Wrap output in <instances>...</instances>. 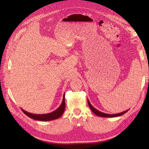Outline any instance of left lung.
Listing matches in <instances>:
<instances>
[{"instance_id": "left-lung-1", "label": "left lung", "mask_w": 149, "mask_h": 149, "mask_svg": "<svg viewBox=\"0 0 149 149\" xmlns=\"http://www.w3.org/2000/svg\"><path fill=\"white\" fill-rule=\"evenodd\" d=\"M88 105H89L90 108L93 112V113L95 114V115H97L98 116H100V117H107V118H108V117L120 116H122V115H123V114H125L126 112H127L129 111V109H128V110L125 111H123L122 113H116V114H107V113H104L101 112V111H100L95 108V107L90 104V101L88 99Z\"/></svg>"}]
</instances>
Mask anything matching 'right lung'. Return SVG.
<instances>
[{
	"mask_svg": "<svg viewBox=\"0 0 149 149\" xmlns=\"http://www.w3.org/2000/svg\"><path fill=\"white\" fill-rule=\"evenodd\" d=\"M65 94L63 95L62 103L58 109H56L54 111L47 113V114H41V115H38V114H33L29 113L26 111L22 109V111L26 115L30 117L31 118H33L36 120H40V121H50V120H53L59 118L60 116L63 115V113L65 111Z\"/></svg>",
	"mask_w": 149,
	"mask_h": 149,
	"instance_id": "right-lung-1",
	"label": "right lung"
}]
</instances>
